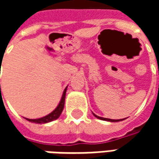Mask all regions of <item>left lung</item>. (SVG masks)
Listing matches in <instances>:
<instances>
[{
	"label": "left lung",
	"instance_id": "left-lung-1",
	"mask_svg": "<svg viewBox=\"0 0 159 159\" xmlns=\"http://www.w3.org/2000/svg\"><path fill=\"white\" fill-rule=\"evenodd\" d=\"M93 116L95 117H97V118H99V119L105 120V121H109V122H120V121H123V119H125V118H123V119H110V118H105V117H99V116H96L95 114H93Z\"/></svg>",
	"mask_w": 159,
	"mask_h": 159
}]
</instances>
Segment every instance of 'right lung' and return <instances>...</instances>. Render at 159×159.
<instances>
[{"label":"right lung","instance_id":"add662e5","mask_svg":"<svg viewBox=\"0 0 159 159\" xmlns=\"http://www.w3.org/2000/svg\"><path fill=\"white\" fill-rule=\"evenodd\" d=\"M1 86V85H0ZM66 89L64 90V93H63L62 98L60 102L58 105V107H56V109L53 111H52L51 113L47 115L45 117H42V118H38V119H29V118H26V119L31 122V123H49V122H52L53 120H56L57 118H59L60 116V114L62 112L63 109H64V106H65V100H66Z\"/></svg>","mask_w":159,"mask_h":159}]
</instances>
